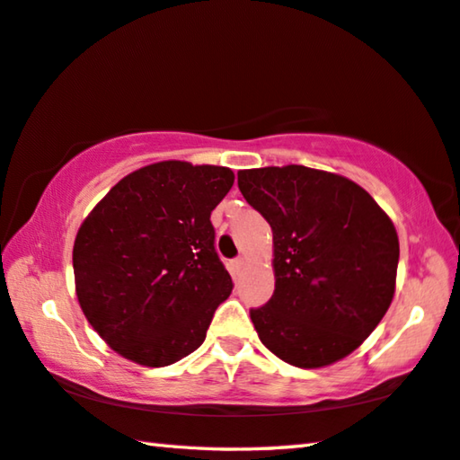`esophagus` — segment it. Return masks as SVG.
Returning <instances> with one entry per match:
<instances>
[{
	"instance_id": "esophagus-1",
	"label": "esophagus",
	"mask_w": 460,
	"mask_h": 460,
	"mask_svg": "<svg viewBox=\"0 0 460 460\" xmlns=\"http://www.w3.org/2000/svg\"><path fill=\"white\" fill-rule=\"evenodd\" d=\"M243 267H245V259L243 257H237V259H233V261H231L233 275H239L241 271H243Z\"/></svg>"
}]
</instances>
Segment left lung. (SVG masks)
Here are the masks:
<instances>
[{"label": "left lung", "instance_id": "left-lung-1", "mask_svg": "<svg viewBox=\"0 0 460 460\" xmlns=\"http://www.w3.org/2000/svg\"><path fill=\"white\" fill-rule=\"evenodd\" d=\"M245 201L273 231L275 291L252 310L283 362L323 368L362 346L396 291L398 233L368 190L302 164L237 172Z\"/></svg>", "mask_w": 460, "mask_h": 460}]
</instances>
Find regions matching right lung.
Wrapping results in <instances>:
<instances>
[{"mask_svg":"<svg viewBox=\"0 0 460 460\" xmlns=\"http://www.w3.org/2000/svg\"><path fill=\"white\" fill-rule=\"evenodd\" d=\"M233 181L227 166L153 163L116 182L82 221L76 297L116 354L163 368L203 344L233 289L211 225Z\"/></svg>","mask_w":460,"mask_h":460,"instance_id":"1","label":"right lung"}]
</instances>
